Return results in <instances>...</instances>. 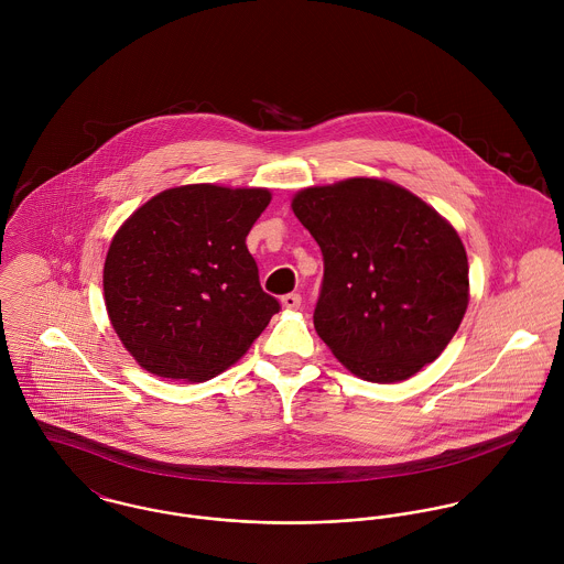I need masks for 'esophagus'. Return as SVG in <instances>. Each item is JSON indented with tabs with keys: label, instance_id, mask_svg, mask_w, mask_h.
<instances>
[{
	"label": "esophagus",
	"instance_id": "esophagus-1",
	"mask_svg": "<svg viewBox=\"0 0 564 564\" xmlns=\"http://www.w3.org/2000/svg\"><path fill=\"white\" fill-rule=\"evenodd\" d=\"M282 306H284L286 311H297V308L302 306V295H300V293H289V295H284V297H282Z\"/></svg>",
	"mask_w": 564,
	"mask_h": 564
}]
</instances>
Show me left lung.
Wrapping results in <instances>:
<instances>
[{
    "label": "left lung",
    "instance_id": "1",
    "mask_svg": "<svg viewBox=\"0 0 564 564\" xmlns=\"http://www.w3.org/2000/svg\"><path fill=\"white\" fill-rule=\"evenodd\" d=\"M293 213L322 247L313 319L332 354L378 384L436 360L469 304L458 232L410 191L373 177L304 188Z\"/></svg>",
    "mask_w": 564,
    "mask_h": 564
}]
</instances>
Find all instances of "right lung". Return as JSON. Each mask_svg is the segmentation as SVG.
I'll return each mask as SVG.
<instances>
[{
    "instance_id": "1",
    "label": "right lung",
    "mask_w": 564,
    "mask_h": 564,
    "mask_svg": "<svg viewBox=\"0 0 564 564\" xmlns=\"http://www.w3.org/2000/svg\"><path fill=\"white\" fill-rule=\"evenodd\" d=\"M269 202L267 188L188 184L162 191L119 228L104 264L106 311L145 371L210 380L280 311L245 245Z\"/></svg>"
}]
</instances>
